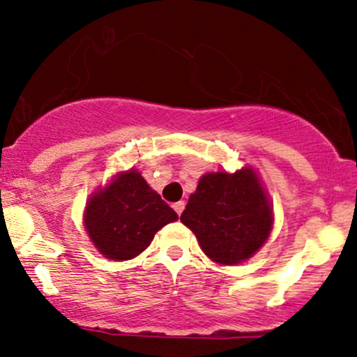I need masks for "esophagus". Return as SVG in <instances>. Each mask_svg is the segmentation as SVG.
<instances>
[{
	"label": "esophagus",
	"instance_id": "34e87169",
	"mask_svg": "<svg viewBox=\"0 0 357 357\" xmlns=\"http://www.w3.org/2000/svg\"><path fill=\"white\" fill-rule=\"evenodd\" d=\"M184 206H186V203H184V202H178V203H174V204H173L174 211L178 213V215H181L183 210H184Z\"/></svg>",
	"mask_w": 357,
	"mask_h": 357
}]
</instances>
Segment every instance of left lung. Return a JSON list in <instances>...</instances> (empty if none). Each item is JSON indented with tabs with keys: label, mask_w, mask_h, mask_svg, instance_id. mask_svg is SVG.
I'll return each mask as SVG.
<instances>
[{
	"label": "left lung",
	"mask_w": 357,
	"mask_h": 357,
	"mask_svg": "<svg viewBox=\"0 0 357 357\" xmlns=\"http://www.w3.org/2000/svg\"><path fill=\"white\" fill-rule=\"evenodd\" d=\"M181 221L220 265H236L265 245L273 228V204L252 166L235 173L210 171L191 192Z\"/></svg>",
	"instance_id": "8db88e82"
}]
</instances>
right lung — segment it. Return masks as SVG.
Segmentation results:
<instances>
[{"label":"right lung","instance_id":"1","mask_svg":"<svg viewBox=\"0 0 357 357\" xmlns=\"http://www.w3.org/2000/svg\"><path fill=\"white\" fill-rule=\"evenodd\" d=\"M178 215L134 167L119 171L87 199L84 227L100 255L124 261L141 255Z\"/></svg>","mask_w":357,"mask_h":357}]
</instances>
